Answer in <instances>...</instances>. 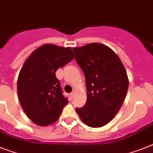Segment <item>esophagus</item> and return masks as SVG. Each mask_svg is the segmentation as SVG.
<instances>
[{
    "label": "esophagus",
    "instance_id": "obj_1",
    "mask_svg": "<svg viewBox=\"0 0 153 153\" xmlns=\"http://www.w3.org/2000/svg\"><path fill=\"white\" fill-rule=\"evenodd\" d=\"M74 95H75V91H73V92L71 93V97H74Z\"/></svg>",
    "mask_w": 153,
    "mask_h": 153
}]
</instances>
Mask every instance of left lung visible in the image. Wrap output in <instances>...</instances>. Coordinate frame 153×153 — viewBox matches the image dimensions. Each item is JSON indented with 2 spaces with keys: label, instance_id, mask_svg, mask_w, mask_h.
Wrapping results in <instances>:
<instances>
[{
  "label": "left lung",
  "instance_id": "8db88e82",
  "mask_svg": "<svg viewBox=\"0 0 153 153\" xmlns=\"http://www.w3.org/2000/svg\"><path fill=\"white\" fill-rule=\"evenodd\" d=\"M73 51L87 88L86 103L76 112L88 127L104 126L117 114L127 95L126 70L116 53L102 43H89Z\"/></svg>",
  "mask_w": 153,
  "mask_h": 153
}]
</instances>
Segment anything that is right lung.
<instances>
[{
  "label": "right lung",
  "instance_id": "obj_1",
  "mask_svg": "<svg viewBox=\"0 0 153 153\" xmlns=\"http://www.w3.org/2000/svg\"><path fill=\"white\" fill-rule=\"evenodd\" d=\"M73 58L71 47L47 43L36 49L22 67L17 82L19 102L37 125L48 126L57 121L68 103L55 73Z\"/></svg>",
  "mask_w": 153,
  "mask_h": 153
}]
</instances>
